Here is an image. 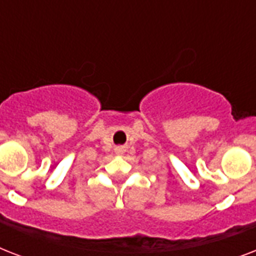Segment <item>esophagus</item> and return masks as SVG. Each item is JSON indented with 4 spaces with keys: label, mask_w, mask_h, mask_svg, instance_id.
<instances>
[{
    "label": "esophagus",
    "mask_w": 256,
    "mask_h": 256,
    "mask_svg": "<svg viewBox=\"0 0 256 256\" xmlns=\"http://www.w3.org/2000/svg\"><path fill=\"white\" fill-rule=\"evenodd\" d=\"M116 152H118L120 154V152H122V148H116Z\"/></svg>",
    "instance_id": "esophagus-1"
}]
</instances>
